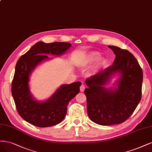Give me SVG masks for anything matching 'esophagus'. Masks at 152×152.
Wrapping results in <instances>:
<instances>
[{
  "label": "esophagus",
  "mask_w": 152,
  "mask_h": 152,
  "mask_svg": "<svg viewBox=\"0 0 152 152\" xmlns=\"http://www.w3.org/2000/svg\"><path fill=\"white\" fill-rule=\"evenodd\" d=\"M85 89V86L84 85H81L80 86V91L83 92Z\"/></svg>",
  "instance_id": "1"
}]
</instances>
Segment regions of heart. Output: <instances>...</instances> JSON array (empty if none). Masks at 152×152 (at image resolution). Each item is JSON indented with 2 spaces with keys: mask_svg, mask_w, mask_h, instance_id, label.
Listing matches in <instances>:
<instances>
[{
  "mask_svg": "<svg viewBox=\"0 0 152 152\" xmlns=\"http://www.w3.org/2000/svg\"><path fill=\"white\" fill-rule=\"evenodd\" d=\"M100 53L96 51H92L89 52L86 56L82 58L80 61L78 62V66L81 68H86L87 67H89L90 66L92 65L93 64L95 63L94 67L91 69L92 74H95L96 72H98L100 69V68L105 62V59L104 57L100 58Z\"/></svg>",
  "mask_w": 152,
  "mask_h": 152,
  "instance_id": "b5f03b06",
  "label": "heart"
}]
</instances>
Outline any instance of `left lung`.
Returning a JSON list of instances; mask_svg holds the SVG:
<instances>
[{"label": "left lung", "instance_id": "8db88e82", "mask_svg": "<svg viewBox=\"0 0 152 152\" xmlns=\"http://www.w3.org/2000/svg\"><path fill=\"white\" fill-rule=\"evenodd\" d=\"M115 58L112 66L87 78L85 90L90 119L102 126L121 124L133 113L141 99L143 71L136 58L128 50L108 46ZM116 73L120 77L117 88L105 86Z\"/></svg>", "mask_w": 152, "mask_h": 152}]
</instances>
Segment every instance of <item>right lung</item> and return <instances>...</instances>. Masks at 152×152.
Instances as JSON below:
<instances>
[{
    "label": "right lung",
    "mask_w": 152,
    "mask_h": 152,
    "mask_svg": "<svg viewBox=\"0 0 152 152\" xmlns=\"http://www.w3.org/2000/svg\"><path fill=\"white\" fill-rule=\"evenodd\" d=\"M67 42L45 43L38 42L18 61L12 82V95L16 109L22 118L34 126L45 128L55 126L64 119L67 105L78 93L80 81L62 85L48 99L38 102L30 90V76L34 69L49 57L61 56L71 47Z\"/></svg>",
    "instance_id": "1"
}]
</instances>
